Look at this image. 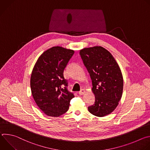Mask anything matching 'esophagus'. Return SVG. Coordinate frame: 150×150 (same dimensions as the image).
<instances>
[{"label":"esophagus","instance_id":"34e87169","mask_svg":"<svg viewBox=\"0 0 150 150\" xmlns=\"http://www.w3.org/2000/svg\"><path fill=\"white\" fill-rule=\"evenodd\" d=\"M85 93V90H83V89H82L79 92V95H83V94H84Z\"/></svg>","mask_w":150,"mask_h":150}]
</instances>
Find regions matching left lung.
<instances>
[{"label": "left lung", "instance_id": "obj_1", "mask_svg": "<svg viewBox=\"0 0 150 150\" xmlns=\"http://www.w3.org/2000/svg\"><path fill=\"white\" fill-rule=\"evenodd\" d=\"M79 54L92 80L95 102L88 108L94 116L110 114L122 98L123 79L121 70L112 54L101 46L84 48Z\"/></svg>", "mask_w": 150, "mask_h": 150}]
</instances>
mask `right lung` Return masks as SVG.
Listing matches in <instances>:
<instances>
[{"instance_id":"obj_1","label":"right lung","mask_w":150,"mask_h":150,"mask_svg":"<svg viewBox=\"0 0 150 150\" xmlns=\"http://www.w3.org/2000/svg\"><path fill=\"white\" fill-rule=\"evenodd\" d=\"M74 50L60 46L53 47L38 57L33 68L30 87L32 96L45 115L58 117L69 109L74 95L67 89L63 71Z\"/></svg>"}]
</instances>
